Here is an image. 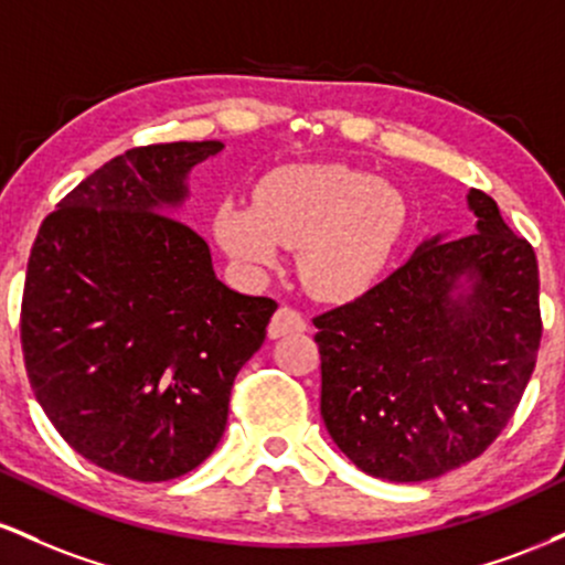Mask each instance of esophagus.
<instances>
[{
	"mask_svg": "<svg viewBox=\"0 0 565 565\" xmlns=\"http://www.w3.org/2000/svg\"><path fill=\"white\" fill-rule=\"evenodd\" d=\"M295 332H305V319L297 310H291L284 305L274 313V319L268 323V337L270 340H278L284 334H295Z\"/></svg>",
	"mask_w": 565,
	"mask_h": 565,
	"instance_id": "obj_1",
	"label": "esophagus"
}]
</instances>
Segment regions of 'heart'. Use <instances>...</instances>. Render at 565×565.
<instances>
[{"label": "heart", "mask_w": 565, "mask_h": 565, "mask_svg": "<svg viewBox=\"0 0 565 565\" xmlns=\"http://www.w3.org/2000/svg\"><path fill=\"white\" fill-rule=\"evenodd\" d=\"M406 199L385 180L300 161L263 174L255 204L217 206L212 231L249 274L276 268L278 246L297 249V274L321 300H350L377 281L406 228Z\"/></svg>", "instance_id": "obj_1"}]
</instances>
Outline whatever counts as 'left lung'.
Returning a JSON list of instances; mask_svg holds the SVG:
<instances>
[{
  "mask_svg": "<svg viewBox=\"0 0 565 565\" xmlns=\"http://www.w3.org/2000/svg\"><path fill=\"white\" fill-rule=\"evenodd\" d=\"M468 210L476 231L425 238L385 281L313 319L323 425L374 478L419 483L476 459L534 372V249L483 191L470 188Z\"/></svg>",
  "mask_w": 565,
  "mask_h": 565,
  "instance_id": "obj_1",
  "label": "left lung"
}]
</instances>
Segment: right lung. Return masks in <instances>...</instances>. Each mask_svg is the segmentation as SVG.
I'll list each match as a JSON object with an SVG mask.
<instances>
[{"instance_id":"1","label":"right lung","mask_w":565,"mask_h":565,"mask_svg":"<svg viewBox=\"0 0 565 565\" xmlns=\"http://www.w3.org/2000/svg\"><path fill=\"white\" fill-rule=\"evenodd\" d=\"M223 148L111 159L47 215L29 257L21 342L39 406L71 449L129 481H172L215 451L276 310L225 287L174 215L193 167Z\"/></svg>"}]
</instances>
